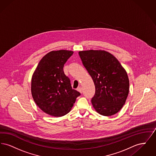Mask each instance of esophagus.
<instances>
[{"label":"esophagus","mask_w":156,"mask_h":156,"mask_svg":"<svg viewBox=\"0 0 156 156\" xmlns=\"http://www.w3.org/2000/svg\"><path fill=\"white\" fill-rule=\"evenodd\" d=\"M77 90L78 91H79L80 93H82V88L81 87H79L78 88H77Z\"/></svg>","instance_id":"obj_1"}]
</instances>
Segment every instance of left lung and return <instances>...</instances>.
<instances>
[{"mask_svg": "<svg viewBox=\"0 0 156 156\" xmlns=\"http://www.w3.org/2000/svg\"><path fill=\"white\" fill-rule=\"evenodd\" d=\"M79 55L95 84L91 102L95 111L106 116L116 114L129 94V80L125 69L116 57L104 50L82 51Z\"/></svg>", "mask_w": 156, "mask_h": 156, "instance_id": "left-lung-1", "label": "left lung"}]
</instances>
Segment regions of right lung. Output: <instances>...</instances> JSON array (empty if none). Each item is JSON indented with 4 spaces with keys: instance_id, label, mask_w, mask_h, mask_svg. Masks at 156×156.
<instances>
[{
    "instance_id": "1",
    "label": "right lung",
    "mask_w": 156,
    "mask_h": 156,
    "mask_svg": "<svg viewBox=\"0 0 156 156\" xmlns=\"http://www.w3.org/2000/svg\"><path fill=\"white\" fill-rule=\"evenodd\" d=\"M74 52L52 51L39 62L31 78L32 97L37 106L53 116H64L70 111L81 94L72 88L63 67Z\"/></svg>"
}]
</instances>
